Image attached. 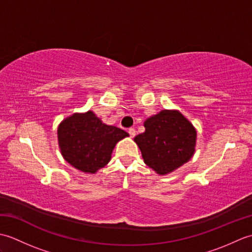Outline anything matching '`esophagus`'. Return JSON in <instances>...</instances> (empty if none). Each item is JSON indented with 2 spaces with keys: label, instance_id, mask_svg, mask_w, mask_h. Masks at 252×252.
I'll return each mask as SVG.
<instances>
[{
  "label": "esophagus",
  "instance_id": "obj_1",
  "mask_svg": "<svg viewBox=\"0 0 252 252\" xmlns=\"http://www.w3.org/2000/svg\"><path fill=\"white\" fill-rule=\"evenodd\" d=\"M127 132H129V134H130V136H131V137H134V136H135V133H136V131H135L134 127H130L129 131H127Z\"/></svg>",
  "mask_w": 252,
  "mask_h": 252
}]
</instances>
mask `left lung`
Listing matches in <instances>:
<instances>
[{
    "instance_id": "1",
    "label": "left lung",
    "mask_w": 252,
    "mask_h": 252,
    "mask_svg": "<svg viewBox=\"0 0 252 252\" xmlns=\"http://www.w3.org/2000/svg\"><path fill=\"white\" fill-rule=\"evenodd\" d=\"M145 132L134 137L149 168L167 174L186 163L195 152L196 130L179 111L162 110L144 123Z\"/></svg>"
}]
</instances>
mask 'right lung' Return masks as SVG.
I'll list each match as a JSON object with an SVG mask.
<instances>
[{
  "label": "right lung",
  "instance_id": "add662e5",
  "mask_svg": "<svg viewBox=\"0 0 252 252\" xmlns=\"http://www.w3.org/2000/svg\"><path fill=\"white\" fill-rule=\"evenodd\" d=\"M57 133L63 159L85 173H95L105 167L116 144L129 136L119 127L104 125L93 111L66 118Z\"/></svg>",
  "mask_w": 252,
  "mask_h": 252
}]
</instances>
